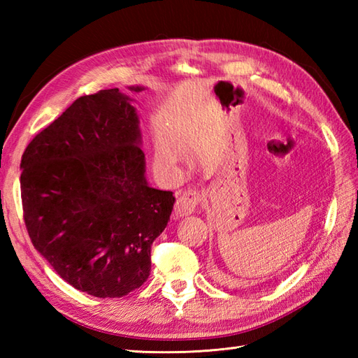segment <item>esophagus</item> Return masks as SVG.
<instances>
[{
	"label": "esophagus",
	"instance_id": "34e87169",
	"mask_svg": "<svg viewBox=\"0 0 358 358\" xmlns=\"http://www.w3.org/2000/svg\"><path fill=\"white\" fill-rule=\"evenodd\" d=\"M200 195L195 191H185L178 195L177 201H175V215L177 217H187L195 212L196 204H199Z\"/></svg>",
	"mask_w": 358,
	"mask_h": 358
}]
</instances>
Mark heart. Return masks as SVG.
Masks as SVG:
<instances>
[{"instance_id":"b5f03b06","label":"heart","mask_w":358,"mask_h":358,"mask_svg":"<svg viewBox=\"0 0 358 358\" xmlns=\"http://www.w3.org/2000/svg\"><path fill=\"white\" fill-rule=\"evenodd\" d=\"M157 158L162 159V162H169V159H171V152L167 150L164 146H159L157 149Z\"/></svg>"}]
</instances>
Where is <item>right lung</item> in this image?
<instances>
[{"mask_svg":"<svg viewBox=\"0 0 358 358\" xmlns=\"http://www.w3.org/2000/svg\"><path fill=\"white\" fill-rule=\"evenodd\" d=\"M132 103L118 89L80 96L21 158L35 249L64 281L100 299L127 295L149 278L150 246L175 203L171 191L148 183Z\"/></svg>","mask_w":358,"mask_h":358,"instance_id":"right-lung-1","label":"right lung"}]
</instances>
